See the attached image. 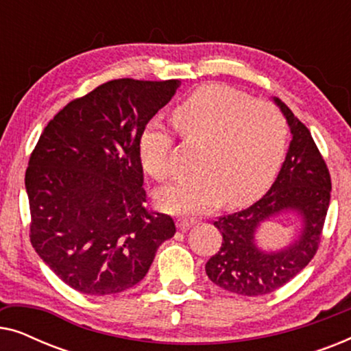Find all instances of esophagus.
I'll use <instances>...</instances> for the list:
<instances>
[{"mask_svg":"<svg viewBox=\"0 0 351 351\" xmlns=\"http://www.w3.org/2000/svg\"><path fill=\"white\" fill-rule=\"evenodd\" d=\"M196 223L195 219H190V217H182L179 219V222H177V227H179L180 230H189L190 227H193V225Z\"/></svg>","mask_w":351,"mask_h":351,"instance_id":"obj_1","label":"esophagus"}]
</instances>
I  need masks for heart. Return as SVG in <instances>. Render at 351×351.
<instances>
[{
	"label": "heart",
	"mask_w": 351,
	"mask_h": 351,
	"mask_svg": "<svg viewBox=\"0 0 351 351\" xmlns=\"http://www.w3.org/2000/svg\"><path fill=\"white\" fill-rule=\"evenodd\" d=\"M185 143L204 148L198 174L167 185L158 201L174 214H204L222 203L244 206L257 199L275 179L287 147V124L270 102L254 100L225 84L196 89L172 113ZM174 137L153 121L141 136V160L156 180L171 176Z\"/></svg>",
	"instance_id": "obj_1"
}]
</instances>
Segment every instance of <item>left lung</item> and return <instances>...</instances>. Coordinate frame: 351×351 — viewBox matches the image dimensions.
<instances>
[{
	"mask_svg": "<svg viewBox=\"0 0 351 351\" xmlns=\"http://www.w3.org/2000/svg\"><path fill=\"white\" fill-rule=\"evenodd\" d=\"M273 100L291 129L286 160L270 190L257 203L215 220L223 239L206 263V275L214 285L247 297L270 294L308 265L318 251L330 201L328 166L308 128L280 99ZM286 210L300 215V237L278 252H263L255 243L256 228Z\"/></svg>",
	"mask_w": 351,
	"mask_h": 351,
	"instance_id": "left-lung-1",
	"label": "left lung"
}]
</instances>
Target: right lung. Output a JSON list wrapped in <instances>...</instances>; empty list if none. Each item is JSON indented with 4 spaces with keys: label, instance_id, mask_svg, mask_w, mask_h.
Here are the masks:
<instances>
[{
    "label": "right lung",
    "instance_id": "obj_1",
    "mask_svg": "<svg viewBox=\"0 0 351 351\" xmlns=\"http://www.w3.org/2000/svg\"><path fill=\"white\" fill-rule=\"evenodd\" d=\"M179 80H113L47 123L25 172L30 241L65 285L118 294L143 280L174 237L171 215L145 208L141 136Z\"/></svg>",
    "mask_w": 351,
    "mask_h": 351
}]
</instances>
